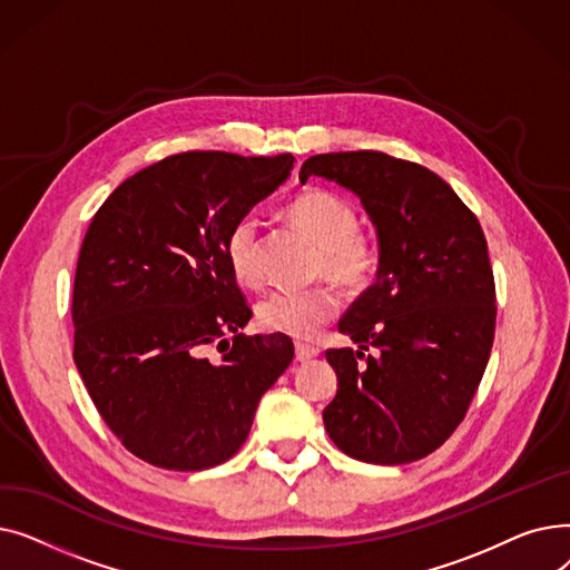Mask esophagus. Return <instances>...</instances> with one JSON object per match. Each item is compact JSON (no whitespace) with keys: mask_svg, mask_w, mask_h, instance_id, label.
<instances>
[{"mask_svg":"<svg viewBox=\"0 0 570 570\" xmlns=\"http://www.w3.org/2000/svg\"><path fill=\"white\" fill-rule=\"evenodd\" d=\"M318 353H321V351L314 348V346H309V344H295V361H297V363H309V361H314V357H316Z\"/></svg>","mask_w":570,"mask_h":570,"instance_id":"34e87169","label":"esophagus"}]
</instances>
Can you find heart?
I'll return each instance as SVG.
<instances>
[{
	"instance_id": "heart-1",
	"label": "heart",
	"mask_w": 570,
	"mask_h": 570,
	"mask_svg": "<svg viewBox=\"0 0 570 570\" xmlns=\"http://www.w3.org/2000/svg\"><path fill=\"white\" fill-rule=\"evenodd\" d=\"M286 217L318 247L316 273L331 277L344 288H363L376 269L379 254L374 239L357 230L355 207L327 189H305L286 205ZM256 215L235 219L226 235V261L233 277L245 284H261ZM340 312V297L327 286L301 291H275L256 307V321L267 333L293 340H312Z\"/></svg>"
}]
</instances>
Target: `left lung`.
I'll return each instance as SVG.
<instances>
[{
	"label": "left lung",
	"instance_id": "1",
	"mask_svg": "<svg viewBox=\"0 0 570 570\" xmlns=\"http://www.w3.org/2000/svg\"><path fill=\"white\" fill-rule=\"evenodd\" d=\"M361 198L376 228V282L340 321L357 348H331L337 395L323 423L342 453L406 464L455 432L494 342V275L481 224L443 179L383 153L309 157Z\"/></svg>",
	"mask_w": 570,
	"mask_h": 570
}]
</instances>
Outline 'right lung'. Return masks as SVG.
Wrapping results in <instances>:
<instances>
[{
    "instance_id": "obj_1",
    "label": "right lung",
    "mask_w": 570,
    "mask_h": 570,
    "mask_svg": "<svg viewBox=\"0 0 570 570\" xmlns=\"http://www.w3.org/2000/svg\"><path fill=\"white\" fill-rule=\"evenodd\" d=\"M293 161L173 155L125 179L89 224L73 282V361L136 458L173 471L226 462L291 365L286 335L239 333L252 309L224 245L235 219L286 183ZM213 343L219 362L206 357Z\"/></svg>"
}]
</instances>
